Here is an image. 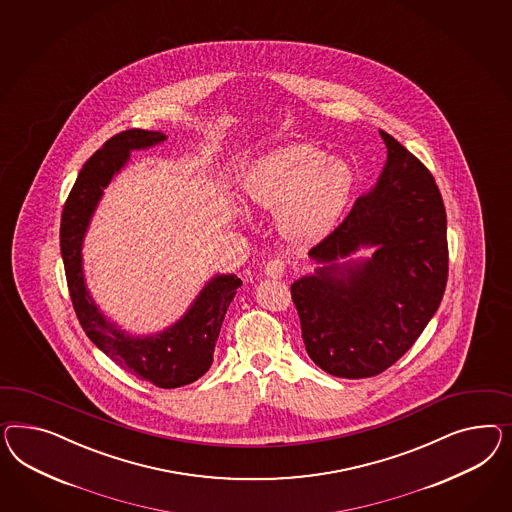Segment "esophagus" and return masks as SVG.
Segmentation results:
<instances>
[{"label":"esophagus","mask_w":512,"mask_h":512,"mask_svg":"<svg viewBox=\"0 0 512 512\" xmlns=\"http://www.w3.org/2000/svg\"><path fill=\"white\" fill-rule=\"evenodd\" d=\"M286 273V263L282 262L280 258L269 260L265 265V275L269 278H282Z\"/></svg>","instance_id":"34e87169"}]
</instances>
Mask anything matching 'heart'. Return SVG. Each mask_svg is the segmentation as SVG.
<instances>
[{"label": "heart", "instance_id": "1", "mask_svg": "<svg viewBox=\"0 0 512 512\" xmlns=\"http://www.w3.org/2000/svg\"><path fill=\"white\" fill-rule=\"evenodd\" d=\"M348 164L308 144L280 147L258 162L245 183L247 196L265 211L280 213L282 232L295 241L325 234L350 198Z\"/></svg>", "mask_w": 512, "mask_h": 512}]
</instances>
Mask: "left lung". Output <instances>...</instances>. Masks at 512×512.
<instances>
[{"mask_svg": "<svg viewBox=\"0 0 512 512\" xmlns=\"http://www.w3.org/2000/svg\"><path fill=\"white\" fill-rule=\"evenodd\" d=\"M387 162L376 189L310 249L329 263L292 284L308 357L336 378L378 376L413 346L436 314L449 277L447 213L436 179L411 151L380 131ZM378 244L365 264L335 260Z\"/></svg>", "mask_w": 512, "mask_h": 512, "instance_id": "left-lung-1", "label": "left lung"}]
</instances>
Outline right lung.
<instances>
[{
    "mask_svg": "<svg viewBox=\"0 0 512 512\" xmlns=\"http://www.w3.org/2000/svg\"><path fill=\"white\" fill-rule=\"evenodd\" d=\"M162 132L129 129L114 134L84 162L69 192L59 224V249L76 318L89 340L116 365L162 389H176L202 378L213 363L220 325L241 280L215 277L198 295L183 320L164 333L134 338L104 320L91 301L82 273V239L103 189L127 162L131 149L164 142Z\"/></svg>",
    "mask_w": 512,
    "mask_h": 512,
    "instance_id": "1",
    "label": "right lung"
}]
</instances>
